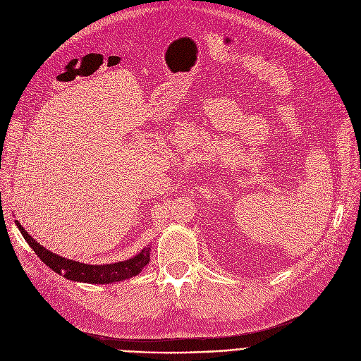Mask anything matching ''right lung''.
<instances>
[{
  "mask_svg": "<svg viewBox=\"0 0 361 361\" xmlns=\"http://www.w3.org/2000/svg\"><path fill=\"white\" fill-rule=\"evenodd\" d=\"M16 224L20 228L28 245L39 257L41 262H44V264L48 266L51 270H54L56 273L61 274L68 280L84 281L91 284H110L114 281H121L137 276L149 263V247L141 250L135 257H133V259L114 264L91 266L74 260H67L64 257H60L39 245V243H37L18 221H16Z\"/></svg>",
  "mask_w": 361,
  "mask_h": 361,
  "instance_id": "add662e5",
  "label": "right lung"
}]
</instances>
